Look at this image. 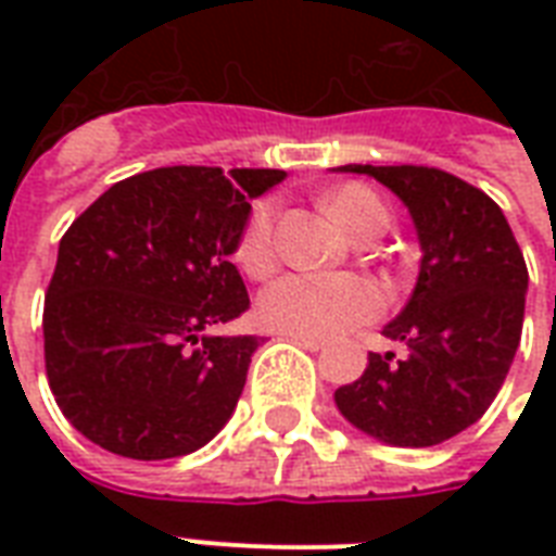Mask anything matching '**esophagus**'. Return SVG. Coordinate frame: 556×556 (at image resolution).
I'll use <instances>...</instances> for the list:
<instances>
[{
  "label": "esophagus",
  "mask_w": 556,
  "mask_h": 556,
  "mask_svg": "<svg viewBox=\"0 0 556 556\" xmlns=\"http://www.w3.org/2000/svg\"><path fill=\"white\" fill-rule=\"evenodd\" d=\"M291 340H294L296 346L308 349V352H320V349H323V340H314V338H294V334H291Z\"/></svg>",
  "instance_id": "esophagus-1"
}]
</instances>
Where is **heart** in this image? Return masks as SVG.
<instances>
[{"instance_id":"heart-1","label":"heart","mask_w":556,"mask_h":556,"mask_svg":"<svg viewBox=\"0 0 556 556\" xmlns=\"http://www.w3.org/2000/svg\"><path fill=\"white\" fill-rule=\"evenodd\" d=\"M326 210L349 236L375 239L387 230V204L364 185H343L326 195ZM236 262L262 277L274 265V201L260 199L244 218L236 242ZM387 296L361 274H286L274 279L256 300V317L265 329L294 338L329 340L375 320Z\"/></svg>"}]
</instances>
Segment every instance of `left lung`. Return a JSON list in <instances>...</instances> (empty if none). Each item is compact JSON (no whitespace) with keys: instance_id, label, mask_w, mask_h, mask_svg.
I'll return each mask as SVG.
<instances>
[{"instance_id":"8db88e82","label":"left lung","mask_w":556,"mask_h":556,"mask_svg":"<svg viewBox=\"0 0 556 556\" xmlns=\"http://www.w3.org/2000/svg\"><path fill=\"white\" fill-rule=\"evenodd\" d=\"M413 216L421 270L409 303L383 326L406 355L369 352L355 383L334 392L352 427L392 447H432L484 415L505 383L526 317L528 268L500 204L435 167L346 164Z\"/></svg>"}]
</instances>
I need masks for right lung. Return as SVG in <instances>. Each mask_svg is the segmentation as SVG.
Instances as JSON below:
<instances>
[{
    "mask_svg": "<svg viewBox=\"0 0 556 556\" xmlns=\"http://www.w3.org/2000/svg\"><path fill=\"white\" fill-rule=\"evenodd\" d=\"M282 169L161 167L74 218L46 294L48 387L77 432L141 462L204 447L262 340L213 334L248 312L230 262L251 199Z\"/></svg>",
    "mask_w": 556,
    "mask_h": 556,
    "instance_id": "add662e5",
    "label": "right lung"
}]
</instances>
